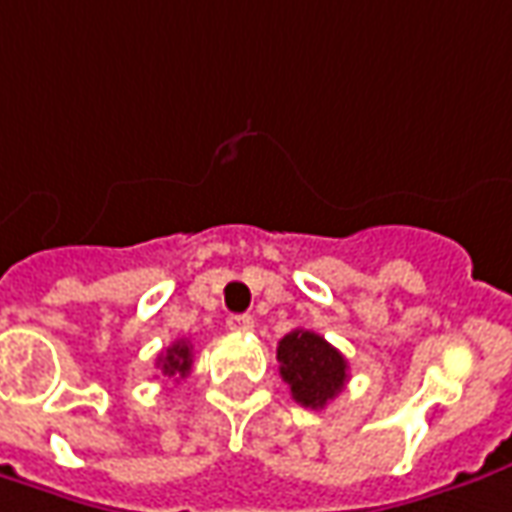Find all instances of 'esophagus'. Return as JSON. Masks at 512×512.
<instances>
[{"instance_id": "34e87169", "label": "esophagus", "mask_w": 512, "mask_h": 512, "mask_svg": "<svg viewBox=\"0 0 512 512\" xmlns=\"http://www.w3.org/2000/svg\"><path fill=\"white\" fill-rule=\"evenodd\" d=\"M227 328L235 330V333H246V330L255 328V319L249 314H229Z\"/></svg>"}]
</instances>
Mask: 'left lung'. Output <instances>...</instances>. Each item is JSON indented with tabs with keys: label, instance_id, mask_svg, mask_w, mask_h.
Returning <instances> with one entry per match:
<instances>
[{
	"label": "left lung",
	"instance_id": "1",
	"mask_svg": "<svg viewBox=\"0 0 512 512\" xmlns=\"http://www.w3.org/2000/svg\"><path fill=\"white\" fill-rule=\"evenodd\" d=\"M280 375L291 398L308 409H322L347 384V361L314 330H291L277 344Z\"/></svg>",
	"mask_w": 512,
	"mask_h": 512
}]
</instances>
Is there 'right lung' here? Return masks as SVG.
<instances>
[{
  "instance_id": "add662e5",
  "label": "right lung",
  "mask_w": 512,
  "mask_h": 512,
  "mask_svg": "<svg viewBox=\"0 0 512 512\" xmlns=\"http://www.w3.org/2000/svg\"><path fill=\"white\" fill-rule=\"evenodd\" d=\"M156 364H159V370H162L165 378L182 381V378L190 375V367H193V344L184 342V339L173 342L162 356L156 358Z\"/></svg>"
}]
</instances>
